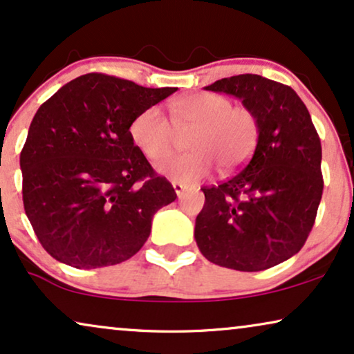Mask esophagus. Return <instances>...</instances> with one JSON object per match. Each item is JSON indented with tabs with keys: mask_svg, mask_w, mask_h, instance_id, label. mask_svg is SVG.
<instances>
[{
	"mask_svg": "<svg viewBox=\"0 0 354 354\" xmlns=\"http://www.w3.org/2000/svg\"><path fill=\"white\" fill-rule=\"evenodd\" d=\"M173 187H174V192H176L178 197H183V194L187 191V186L183 185V183H180V181H174Z\"/></svg>",
	"mask_w": 354,
	"mask_h": 354,
	"instance_id": "34e87169",
	"label": "esophagus"
}]
</instances>
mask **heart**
<instances>
[{
  "instance_id": "1",
  "label": "heart",
  "mask_w": 354,
  "mask_h": 354,
  "mask_svg": "<svg viewBox=\"0 0 354 354\" xmlns=\"http://www.w3.org/2000/svg\"><path fill=\"white\" fill-rule=\"evenodd\" d=\"M173 122L162 108L149 106L134 118L129 136L149 160H162L176 145L178 131L192 133L187 147L158 165V171L174 181L194 183L207 176L214 163L221 173L233 171L251 157L259 138L256 113L233 106L220 93H194L173 102Z\"/></svg>"
}]
</instances>
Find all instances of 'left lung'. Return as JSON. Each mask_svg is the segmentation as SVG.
I'll list each match as a JSON object with an SVG mask.
<instances>
[{"instance_id":"left-lung-1","label":"left lung","mask_w":354,"mask_h":354,"mask_svg":"<svg viewBox=\"0 0 354 354\" xmlns=\"http://www.w3.org/2000/svg\"><path fill=\"white\" fill-rule=\"evenodd\" d=\"M205 91L243 100L256 113L259 138L246 167L216 186L201 187L196 218L201 252L216 266L259 272L301 251L322 199V147L293 88L257 74L220 79Z\"/></svg>"}]
</instances>
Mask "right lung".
I'll use <instances>...</instances> for the list:
<instances>
[{
    "instance_id": "right-lung-1",
    "label": "right lung",
    "mask_w": 354,
    "mask_h": 354,
    "mask_svg": "<svg viewBox=\"0 0 354 354\" xmlns=\"http://www.w3.org/2000/svg\"><path fill=\"white\" fill-rule=\"evenodd\" d=\"M173 92L91 73L39 108L21 152L22 201L51 257L97 268L144 246L155 212L176 192L136 147L129 126Z\"/></svg>"
}]
</instances>
